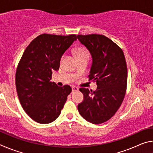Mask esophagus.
I'll use <instances>...</instances> for the list:
<instances>
[{
	"label": "esophagus",
	"mask_w": 153,
	"mask_h": 153,
	"mask_svg": "<svg viewBox=\"0 0 153 153\" xmlns=\"http://www.w3.org/2000/svg\"><path fill=\"white\" fill-rule=\"evenodd\" d=\"M78 90H79V88L77 87H76V86H73L72 87V92H76V91H78Z\"/></svg>",
	"instance_id": "esophagus-1"
}]
</instances>
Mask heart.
<instances>
[{"mask_svg":"<svg viewBox=\"0 0 153 153\" xmlns=\"http://www.w3.org/2000/svg\"><path fill=\"white\" fill-rule=\"evenodd\" d=\"M74 54L77 59L83 58L89 59L90 57V53L84 47H78L75 48Z\"/></svg>","mask_w":153,"mask_h":153,"instance_id":"b5f03b06","label":"heart"}]
</instances>
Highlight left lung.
I'll use <instances>...</instances> for the list:
<instances>
[{
	"mask_svg": "<svg viewBox=\"0 0 153 153\" xmlns=\"http://www.w3.org/2000/svg\"><path fill=\"white\" fill-rule=\"evenodd\" d=\"M77 38L92 56L89 80L97 85L94 92L79 88L84 100L77 108L88 122L104 123L115 115L125 97L128 79L125 56L120 47L103 35H77Z\"/></svg>",
	"mask_w": 153,
	"mask_h": 153,
	"instance_id": "8db88e82",
	"label": "left lung"
}]
</instances>
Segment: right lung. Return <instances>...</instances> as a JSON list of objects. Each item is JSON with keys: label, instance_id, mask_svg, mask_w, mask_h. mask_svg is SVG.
Returning a JSON list of instances; mask_svg holds the SVG:
<instances>
[{"label": "right lung", "instance_id": "1", "mask_svg": "<svg viewBox=\"0 0 153 153\" xmlns=\"http://www.w3.org/2000/svg\"><path fill=\"white\" fill-rule=\"evenodd\" d=\"M76 40L75 34L43 33L23 54L15 75L17 92L25 112L36 122L55 121L71 92L69 85L59 87L51 79L53 71L59 70L61 56Z\"/></svg>", "mask_w": 153, "mask_h": 153}]
</instances>
